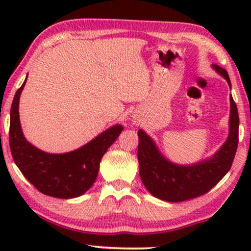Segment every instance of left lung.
<instances>
[{
	"label": "left lung",
	"mask_w": 251,
	"mask_h": 251,
	"mask_svg": "<svg viewBox=\"0 0 251 251\" xmlns=\"http://www.w3.org/2000/svg\"><path fill=\"white\" fill-rule=\"evenodd\" d=\"M211 67L227 81L224 68L212 64ZM228 137L214 155L198 163L181 166L162 155L156 144L144 130H138L139 175L146 190L153 197L168 202H181L207 193L228 173L234 160L239 143V114L232 96H229Z\"/></svg>",
	"instance_id": "left-lung-1"
}]
</instances>
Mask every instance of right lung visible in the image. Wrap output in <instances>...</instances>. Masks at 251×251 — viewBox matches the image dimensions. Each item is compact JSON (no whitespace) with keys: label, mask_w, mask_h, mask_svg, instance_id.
Returning <instances> with one entry per match:
<instances>
[{"label":"right lung","mask_w":251,"mask_h":251,"mask_svg":"<svg viewBox=\"0 0 251 251\" xmlns=\"http://www.w3.org/2000/svg\"><path fill=\"white\" fill-rule=\"evenodd\" d=\"M26 81L27 76L17 90L10 111L9 140L15 163L41 193L58 199L81 197L94 185L102 155L122 132L123 126H113L72 152H44L25 138L20 126L19 99Z\"/></svg>","instance_id":"add662e5"}]
</instances>
